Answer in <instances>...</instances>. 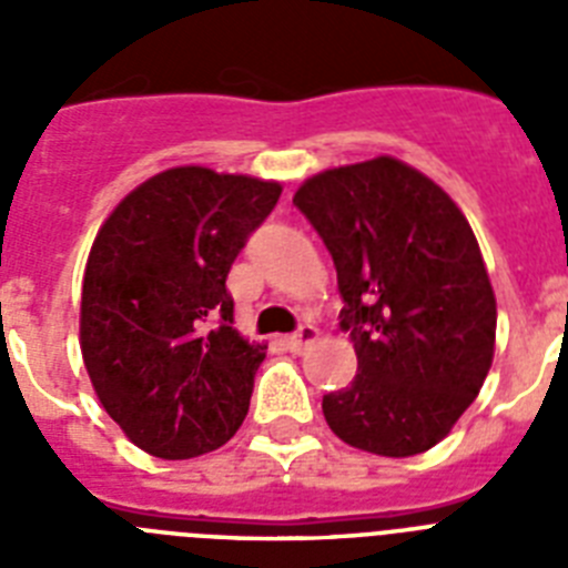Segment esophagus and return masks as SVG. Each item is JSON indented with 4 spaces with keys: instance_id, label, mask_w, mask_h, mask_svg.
I'll use <instances>...</instances> for the list:
<instances>
[{
    "instance_id": "1",
    "label": "esophagus",
    "mask_w": 568,
    "mask_h": 568,
    "mask_svg": "<svg viewBox=\"0 0 568 568\" xmlns=\"http://www.w3.org/2000/svg\"><path fill=\"white\" fill-rule=\"evenodd\" d=\"M315 338H318V329H315L313 324H301L293 335L284 338V344H287V349H293V353H301V349L307 344H313Z\"/></svg>"
}]
</instances>
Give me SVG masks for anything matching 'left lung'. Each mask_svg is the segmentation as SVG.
Returning a JSON list of instances; mask_svg holds the SVG:
<instances>
[{
  "instance_id": "1",
  "label": "left lung",
  "mask_w": 568,
  "mask_h": 568,
  "mask_svg": "<svg viewBox=\"0 0 568 568\" xmlns=\"http://www.w3.org/2000/svg\"><path fill=\"white\" fill-rule=\"evenodd\" d=\"M338 273L358 375L321 409L344 444L386 458L433 449L478 398L495 355V293L458 204L409 164L324 170L298 187Z\"/></svg>"
}]
</instances>
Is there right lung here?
<instances>
[{"instance_id": "obj_1", "label": "right lung", "mask_w": 568, "mask_h": 568, "mask_svg": "<svg viewBox=\"0 0 568 568\" xmlns=\"http://www.w3.org/2000/svg\"><path fill=\"white\" fill-rule=\"evenodd\" d=\"M281 184L207 168L153 175L110 213L82 281V358L139 449L184 460L227 444L264 361L233 329L227 275Z\"/></svg>"}]
</instances>
